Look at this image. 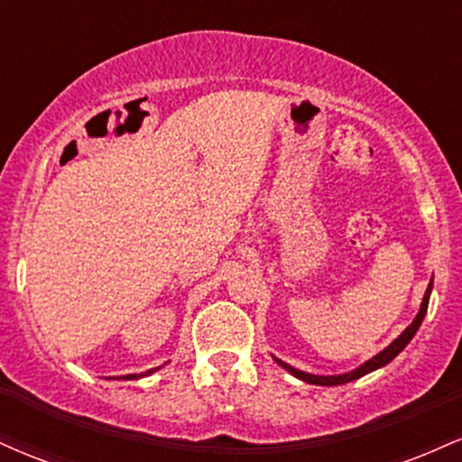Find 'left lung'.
Wrapping results in <instances>:
<instances>
[{"mask_svg":"<svg viewBox=\"0 0 462 462\" xmlns=\"http://www.w3.org/2000/svg\"><path fill=\"white\" fill-rule=\"evenodd\" d=\"M430 293H432V280H430V284H428L426 295H423L421 306H419L417 317H415V319H412L411 326H408L406 330L402 332L400 337H397L393 343H389V346H386V347L383 349V352L375 354L374 358L365 360V363L360 365V367L352 369V371H347V374H337V375H317V374H309V371H301V369L291 367L289 363H284V360H280V358H275V356H273V360H275V363L280 365V367H284L286 371H289L291 375H295V378L304 380V383H309V384H317V386H337V384H346V383H352V380L363 378V375L371 374V371H375V369L384 367V365H389L391 360H393V358L397 356V354H400L402 349H404V347L408 346V343L412 341V337H415V334H417L419 326H421L423 317H426L428 301H430Z\"/></svg>","mask_w":462,"mask_h":462,"instance_id":"left-lung-1","label":"left lung"}]
</instances>
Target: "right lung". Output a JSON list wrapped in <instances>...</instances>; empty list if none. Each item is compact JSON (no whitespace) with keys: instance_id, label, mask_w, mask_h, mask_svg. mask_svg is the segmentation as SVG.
Returning <instances> with one entry per match:
<instances>
[{"instance_id":"obj_1","label":"right lung","mask_w":462,"mask_h":462,"mask_svg":"<svg viewBox=\"0 0 462 462\" xmlns=\"http://www.w3.org/2000/svg\"><path fill=\"white\" fill-rule=\"evenodd\" d=\"M161 367H153V369H147L145 374H128V375H124V378H116V380H136V378H145V375H152L153 371H158Z\"/></svg>"}]
</instances>
